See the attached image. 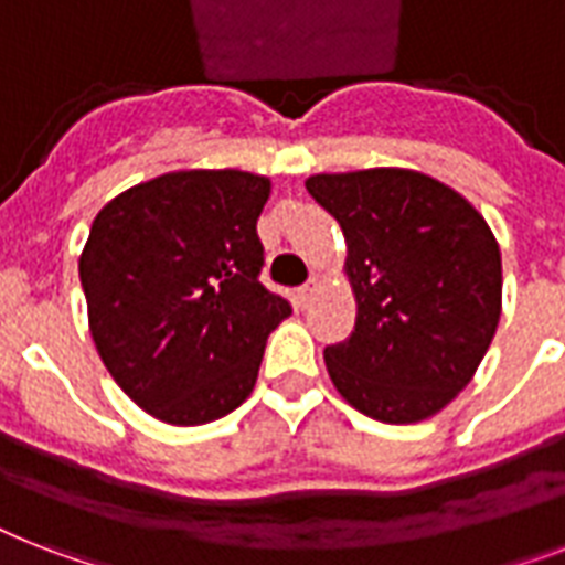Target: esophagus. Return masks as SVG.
<instances>
[{
	"mask_svg": "<svg viewBox=\"0 0 565 565\" xmlns=\"http://www.w3.org/2000/svg\"><path fill=\"white\" fill-rule=\"evenodd\" d=\"M313 292H317V278H310L308 284H301V287H299V299H301V305H308V301L313 299Z\"/></svg>",
	"mask_w": 565,
	"mask_h": 565,
	"instance_id": "1",
	"label": "esophagus"
}]
</instances>
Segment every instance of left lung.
<instances>
[{"instance_id":"1","label":"left lung","mask_w":565,"mask_h":565,"mask_svg":"<svg viewBox=\"0 0 565 565\" xmlns=\"http://www.w3.org/2000/svg\"><path fill=\"white\" fill-rule=\"evenodd\" d=\"M305 188L343 228L358 299L352 337L326 349L328 375L372 419H428L472 381L499 328L490 225L463 195L413 170L313 175Z\"/></svg>"}]
</instances>
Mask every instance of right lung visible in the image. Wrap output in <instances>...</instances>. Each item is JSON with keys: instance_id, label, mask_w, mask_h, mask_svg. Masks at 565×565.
Returning <instances> with one entry per match:
<instances>
[{"instance_id": "add662e5", "label": "right lung", "mask_w": 565, "mask_h": 565, "mask_svg": "<svg viewBox=\"0 0 565 565\" xmlns=\"http://www.w3.org/2000/svg\"><path fill=\"white\" fill-rule=\"evenodd\" d=\"M269 179L167 172L96 213L78 260L93 343L131 402L204 425L255 390L290 301L260 284L257 216Z\"/></svg>"}]
</instances>
